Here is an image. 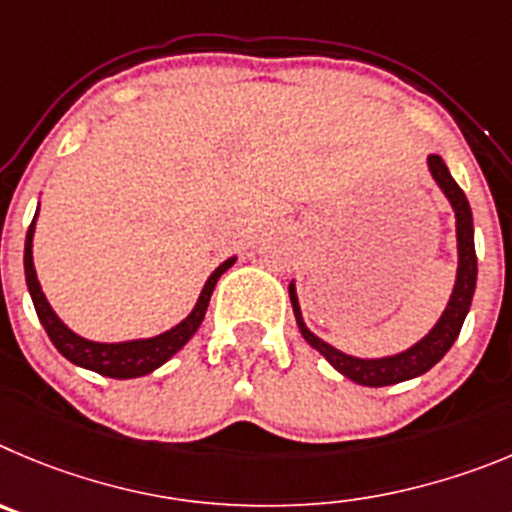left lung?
I'll use <instances>...</instances> for the list:
<instances>
[{"instance_id": "obj_1", "label": "left lung", "mask_w": 512, "mask_h": 512, "mask_svg": "<svg viewBox=\"0 0 512 512\" xmlns=\"http://www.w3.org/2000/svg\"><path fill=\"white\" fill-rule=\"evenodd\" d=\"M428 173L441 188V193L449 201L451 211H454V224H457V278H454V288L446 308L441 311L439 321L431 326L423 339L411 344L408 349L398 354H388V357H354V354L342 352V349L331 347L321 336L313 334L303 321L301 303H298L296 280H290L288 293L290 303H293V313H296V324L301 329L303 339L311 344L321 357L334 367L336 372H342L347 380L365 385V388H385V385H398V382L413 380V377L423 375L431 367L444 359L451 344L457 342L459 331H462L464 319H467L469 306H472L474 285H477V255H474V224H472V209L464 196L457 181L451 178L449 168L441 160V155H428L426 158Z\"/></svg>"}]
</instances>
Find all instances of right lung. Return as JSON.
Segmentation results:
<instances>
[{"mask_svg": "<svg viewBox=\"0 0 512 512\" xmlns=\"http://www.w3.org/2000/svg\"><path fill=\"white\" fill-rule=\"evenodd\" d=\"M38 211H35V219H32L25 237V280L27 290H30L32 306L38 311L40 324L48 331L50 342L55 344V349H58L68 362H73L76 367H84V370L99 372V375L104 377H114V380H132V377L150 375V372L158 370L160 365H165L178 349L186 347L188 339L199 331L201 321H204L211 293H214L216 288V280L222 278L229 267L237 262V257H229V260H224L222 265L216 267L214 273L209 275V280L204 283V288H201L199 301L191 308V313H188L183 321H178L176 326H170L168 331H160V334L155 336H140V339H124V342H94V339H86V336L76 334L71 326L63 324L61 316L53 311V306H50L48 298H45L43 288H40L38 273H35V262H32V239H35Z\"/></svg>", "mask_w": 512, "mask_h": 512, "instance_id": "add662e5", "label": "right lung"}]
</instances>
